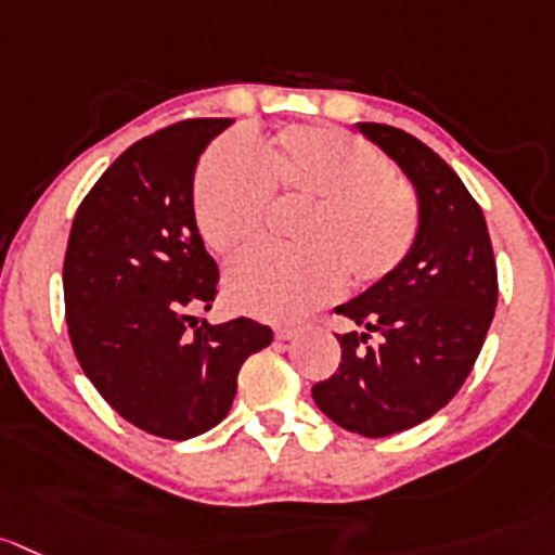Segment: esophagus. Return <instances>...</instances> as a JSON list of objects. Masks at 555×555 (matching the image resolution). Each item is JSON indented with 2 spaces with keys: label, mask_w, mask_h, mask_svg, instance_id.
Wrapping results in <instances>:
<instances>
[{
  "label": "esophagus",
  "mask_w": 555,
  "mask_h": 555,
  "mask_svg": "<svg viewBox=\"0 0 555 555\" xmlns=\"http://www.w3.org/2000/svg\"><path fill=\"white\" fill-rule=\"evenodd\" d=\"M299 326H288V324H283V326H278V330H274V337H278V340H294V337L299 335Z\"/></svg>",
  "instance_id": "obj_1"
}]
</instances>
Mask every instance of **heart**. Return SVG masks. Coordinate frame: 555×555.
I'll list each match as a JSON object with an SVG mask.
<instances>
[{
	"instance_id": "b5f03b06",
	"label": "heart",
	"mask_w": 555,
	"mask_h": 555,
	"mask_svg": "<svg viewBox=\"0 0 555 555\" xmlns=\"http://www.w3.org/2000/svg\"><path fill=\"white\" fill-rule=\"evenodd\" d=\"M305 202L297 250H256L234 261L225 294L261 319H299L340 294L343 274L371 286L403 263L420 229L416 195L367 141L321 125H292L256 155L220 141L193 184V215L215 253L234 256L263 234L269 202Z\"/></svg>"
}]
</instances>
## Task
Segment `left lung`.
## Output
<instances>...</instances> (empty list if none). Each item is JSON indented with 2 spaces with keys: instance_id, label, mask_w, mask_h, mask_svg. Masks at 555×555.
Here are the masks:
<instances>
[{
  "instance_id": "obj_1",
  "label": "left lung",
  "mask_w": 555,
  "mask_h": 555,
  "mask_svg": "<svg viewBox=\"0 0 555 555\" xmlns=\"http://www.w3.org/2000/svg\"><path fill=\"white\" fill-rule=\"evenodd\" d=\"M357 128L414 184L420 229L395 272L335 308L360 332L337 335L340 367L315 384L313 400L346 430L382 439L455 398L482 351L499 281L488 223L461 177L403 130Z\"/></svg>"
}]
</instances>
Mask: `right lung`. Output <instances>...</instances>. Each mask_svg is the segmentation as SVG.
I'll list each match as a JSON object with an SVG mask.
<instances>
[{"mask_svg":"<svg viewBox=\"0 0 555 555\" xmlns=\"http://www.w3.org/2000/svg\"><path fill=\"white\" fill-rule=\"evenodd\" d=\"M234 119H184L116 157L73 218L65 319L73 351L130 425L184 441L229 414L236 376L272 343L253 319H193L218 297V263L193 215V173ZM194 324L190 325L189 321Z\"/></svg>","mask_w":555,"mask_h":555,"instance_id":"1","label":"right lung"}]
</instances>
